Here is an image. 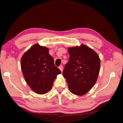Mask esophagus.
I'll return each instance as SVG.
<instances>
[{"label": "esophagus", "instance_id": "1", "mask_svg": "<svg viewBox=\"0 0 123 123\" xmlns=\"http://www.w3.org/2000/svg\"><path fill=\"white\" fill-rule=\"evenodd\" d=\"M59 69L61 70V72H62V71H63V66L62 65H60V66H59Z\"/></svg>", "mask_w": 123, "mask_h": 123}]
</instances>
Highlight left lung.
<instances>
[{
	"mask_svg": "<svg viewBox=\"0 0 123 123\" xmlns=\"http://www.w3.org/2000/svg\"><path fill=\"white\" fill-rule=\"evenodd\" d=\"M69 61L63 75L70 91L77 95L87 93L94 86L98 77L100 60L93 49L84 44L68 48Z\"/></svg>",
	"mask_w": 123,
	"mask_h": 123,
	"instance_id": "left-lung-1",
	"label": "left lung"
}]
</instances>
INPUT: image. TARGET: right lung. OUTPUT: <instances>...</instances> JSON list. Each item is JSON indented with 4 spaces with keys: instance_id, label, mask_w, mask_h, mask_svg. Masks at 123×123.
<instances>
[{
    "instance_id": "obj_1",
    "label": "right lung",
    "mask_w": 123,
    "mask_h": 123,
    "mask_svg": "<svg viewBox=\"0 0 123 123\" xmlns=\"http://www.w3.org/2000/svg\"><path fill=\"white\" fill-rule=\"evenodd\" d=\"M21 68L27 84L37 94L48 92L55 79L61 72L54 64L47 48L33 45L21 59Z\"/></svg>"
}]
</instances>
